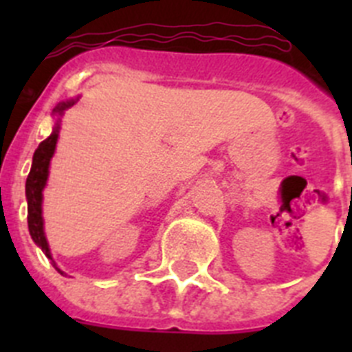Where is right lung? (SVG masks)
Listing matches in <instances>:
<instances>
[{"label":"right lung","instance_id":"right-lung-1","mask_svg":"<svg viewBox=\"0 0 352 352\" xmlns=\"http://www.w3.org/2000/svg\"><path fill=\"white\" fill-rule=\"evenodd\" d=\"M79 96L76 98H70V100L60 102L52 109V116H54V126H52V132L45 141H42L38 144V148L35 149V155H33V164H31V170L28 174L26 179V201H28V229H30L31 239L35 241V245H38L42 248V252L49 259L52 261V266L58 270V273L65 275V272H61L58 268V264L54 263L51 254V248H49L47 238H45V229H43V217H42V203H43V188L47 185L49 178V166H51V160L54 157L56 144H58V138H60V129H61V116L65 114L67 109H70L72 105L77 104Z\"/></svg>","mask_w":352,"mask_h":352}]
</instances>
